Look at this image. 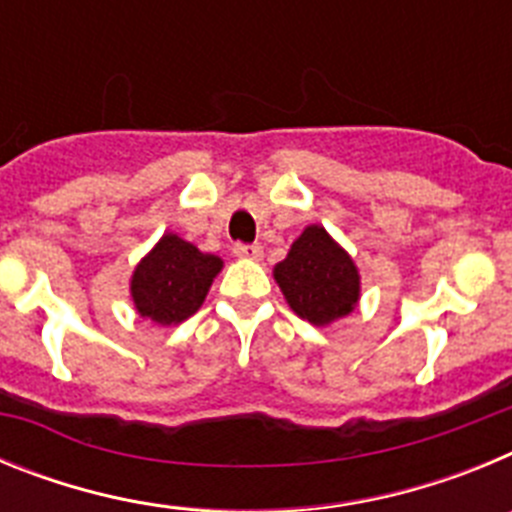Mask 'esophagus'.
<instances>
[{
    "mask_svg": "<svg viewBox=\"0 0 512 512\" xmlns=\"http://www.w3.org/2000/svg\"><path fill=\"white\" fill-rule=\"evenodd\" d=\"M235 256H241V259H261L264 256V248L259 243H235L233 246Z\"/></svg>",
    "mask_w": 512,
    "mask_h": 512,
    "instance_id": "esophagus-1",
    "label": "esophagus"
}]
</instances>
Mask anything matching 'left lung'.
Wrapping results in <instances>:
<instances>
[{"label": "left lung", "instance_id": "1", "mask_svg": "<svg viewBox=\"0 0 512 512\" xmlns=\"http://www.w3.org/2000/svg\"><path fill=\"white\" fill-rule=\"evenodd\" d=\"M289 307L312 325L343 318L359 302V271L325 228L310 225L274 269Z\"/></svg>", "mask_w": 512, "mask_h": 512}]
</instances>
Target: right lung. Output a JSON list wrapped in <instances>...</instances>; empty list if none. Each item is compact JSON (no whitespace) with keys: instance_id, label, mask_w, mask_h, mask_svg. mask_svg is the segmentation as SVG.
I'll return each mask as SVG.
<instances>
[{"instance_id":"obj_1","label":"right lung","mask_w":512,"mask_h":512,"mask_svg":"<svg viewBox=\"0 0 512 512\" xmlns=\"http://www.w3.org/2000/svg\"><path fill=\"white\" fill-rule=\"evenodd\" d=\"M223 261L202 253L179 235H164L133 274V300L143 318L161 325L187 320L200 310Z\"/></svg>"}]
</instances>
